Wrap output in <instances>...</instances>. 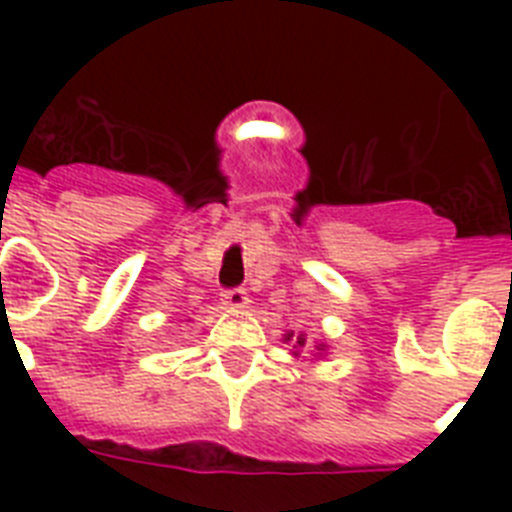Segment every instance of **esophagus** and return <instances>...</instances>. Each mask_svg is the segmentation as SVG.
Instances as JSON below:
<instances>
[{
	"mask_svg": "<svg viewBox=\"0 0 512 512\" xmlns=\"http://www.w3.org/2000/svg\"><path fill=\"white\" fill-rule=\"evenodd\" d=\"M225 310H246L248 307V292L246 289H228L220 295Z\"/></svg>",
	"mask_w": 512,
	"mask_h": 512,
	"instance_id": "obj_1",
	"label": "esophagus"
}]
</instances>
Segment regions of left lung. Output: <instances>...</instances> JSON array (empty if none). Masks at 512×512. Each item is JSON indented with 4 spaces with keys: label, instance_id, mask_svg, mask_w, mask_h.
I'll return each mask as SVG.
<instances>
[{
    "label": "left lung",
    "instance_id": "1",
    "mask_svg": "<svg viewBox=\"0 0 512 512\" xmlns=\"http://www.w3.org/2000/svg\"><path fill=\"white\" fill-rule=\"evenodd\" d=\"M282 341L284 343H292V356H300V351H307V348H310L312 351V359L318 361L320 356H325L328 354V343H323V341H318L315 343V346H310V343H307V333H295V330H287V333H284L282 336Z\"/></svg>",
    "mask_w": 512,
    "mask_h": 512
}]
</instances>
